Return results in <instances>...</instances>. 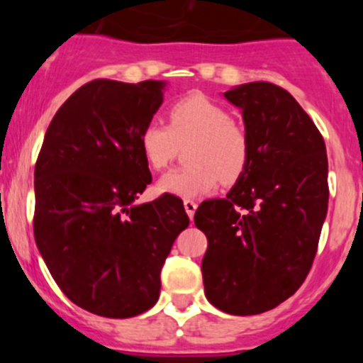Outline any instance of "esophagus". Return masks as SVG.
Instances as JSON below:
<instances>
[{
  "label": "esophagus",
  "instance_id": "esophagus-1",
  "mask_svg": "<svg viewBox=\"0 0 363 363\" xmlns=\"http://www.w3.org/2000/svg\"><path fill=\"white\" fill-rule=\"evenodd\" d=\"M196 207H199V205H196V202H193V200H184V211H186V214L189 216V219H191V221H193V216H195V212H196Z\"/></svg>",
  "mask_w": 363,
  "mask_h": 363
}]
</instances>
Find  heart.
<instances>
[{"label":"heart","mask_w":363,"mask_h":363,"mask_svg":"<svg viewBox=\"0 0 363 363\" xmlns=\"http://www.w3.org/2000/svg\"><path fill=\"white\" fill-rule=\"evenodd\" d=\"M188 167L161 175L158 191L179 199H196L218 186L233 184L246 172L251 156L246 130L232 116L203 94H189L175 101L168 111V126L149 121L140 131V149L149 167L161 170L177 156L181 145Z\"/></svg>","instance_id":"1"}]
</instances>
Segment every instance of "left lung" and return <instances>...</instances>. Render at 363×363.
<instances>
[{
    "instance_id": "1",
    "label": "left lung",
    "mask_w": 363,
    "mask_h": 363,
    "mask_svg": "<svg viewBox=\"0 0 363 363\" xmlns=\"http://www.w3.org/2000/svg\"><path fill=\"white\" fill-rule=\"evenodd\" d=\"M223 96L242 113L251 156L225 199L205 200V296L235 316L274 309L302 286L328 208L323 137L283 87L247 82Z\"/></svg>"
}]
</instances>
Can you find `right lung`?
<instances>
[{"label":"right lung","instance_id":"right-lung-1","mask_svg":"<svg viewBox=\"0 0 363 363\" xmlns=\"http://www.w3.org/2000/svg\"><path fill=\"white\" fill-rule=\"evenodd\" d=\"M164 89V80L79 87L50 121L36 161V246L63 294L98 316L151 309L161 267L189 225L177 196L137 203L152 181L138 138Z\"/></svg>","mask_w":363,"mask_h":363}]
</instances>
